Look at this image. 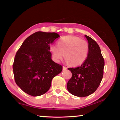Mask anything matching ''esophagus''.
Wrapping results in <instances>:
<instances>
[{"mask_svg":"<svg viewBox=\"0 0 120 120\" xmlns=\"http://www.w3.org/2000/svg\"><path fill=\"white\" fill-rule=\"evenodd\" d=\"M67 69V68L66 67H64V66H63V70H65Z\"/></svg>","mask_w":120,"mask_h":120,"instance_id":"1","label":"esophagus"}]
</instances>
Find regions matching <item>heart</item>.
Here are the masks:
<instances>
[{
	"mask_svg": "<svg viewBox=\"0 0 120 120\" xmlns=\"http://www.w3.org/2000/svg\"><path fill=\"white\" fill-rule=\"evenodd\" d=\"M49 50L55 62H60L64 55L67 64L71 63L72 66H77L82 64L86 60L89 46L86 41L78 36L67 35L58 41V45L50 44Z\"/></svg>",
	"mask_w": 120,
	"mask_h": 120,
	"instance_id": "b5f03b06",
	"label": "heart"
}]
</instances>
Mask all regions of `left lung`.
Returning <instances> with one entry per match:
<instances>
[{"label":"left lung","mask_w":120,"mask_h":120,"mask_svg":"<svg viewBox=\"0 0 120 120\" xmlns=\"http://www.w3.org/2000/svg\"><path fill=\"white\" fill-rule=\"evenodd\" d=\"M88 41L89 51L86 60L76 68H69L72 77L67 87L68 92L78 97H86L93 94L100 85L103 76L104 60L96 42L85 35Z\"/></svg>","instance_id":"left-lung-1"}]
</instances>
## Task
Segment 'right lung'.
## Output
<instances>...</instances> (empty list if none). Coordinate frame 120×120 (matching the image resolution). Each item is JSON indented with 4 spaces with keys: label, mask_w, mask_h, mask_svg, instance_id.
Instances as JSON below:
<instances>
[{
    "label": "right lung",
    "mask_w": 120,
    "mask_h": 120,
    "mask_svg": "<svg viewBox=\"0 0 120 120\" xmlns=\"http://www.w3.org/2000/svg\"><path fill=\"white\" fill-rule=\"evenodd\" d=\"M60 35L38 31L26 38L16 53L13 66L15 80L24 92L33 96L45 94L62 67L52 60L50 44Z\"/></svg>",
    "instance_id": "1"
}]
</instances>
